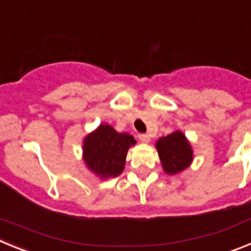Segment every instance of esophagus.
Returning <instances> with one entry per match:
<instances>
[{
  "instance_id": "34e87169",
  "label": "esophagus",
  "mask_w": 251,
  "mask_h": 251,
  "mask_svg": "<svg viewBox=\"0 0 251 251\" xmlns=\"http://www.w3.org/2000/svg\"><path fill=\"white\" fill-rule=\"evenodd\" d=\"M139 139H141L142 142H145V143H148L151 138L148 134H146V133H141V134H139Z\"/></svg>"
}]
</instances>
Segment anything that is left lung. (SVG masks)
<instances>
[{"instance_id": "8db88e82", "label": "left lung", "mask_w": 251, "mask_h": 251, "mask_svg": "<svg viewBox=\"0 0 251 251\" xmlns=\"http://www.w3.org/2000/svg\"><path fill=\"white\" fill-rule=\"evenodd\" d=\"M157 151L165 171L170 175L178 174L190 166L192 150L185 134L176 130L157 141Z\"/></svg>"}]
</instances>
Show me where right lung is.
<instances>
[{
  "mask_svg": "<svg viewBox=\"0 0 251 251\" xmlns=\"http://www.w3.org/2000/svg\"><path fill=\"white\" fill-rule=\"evenodd\" d=\"M136 141L128 133H118L108 124H101L84 141V161L97 175L117 177L126 165L128 148Z\"/></svg>",
  "mask_w": 251,
  "mask_h": 251,
  "instance_id": "obj_1",
  "label": "right lung"
}]
</instances>
